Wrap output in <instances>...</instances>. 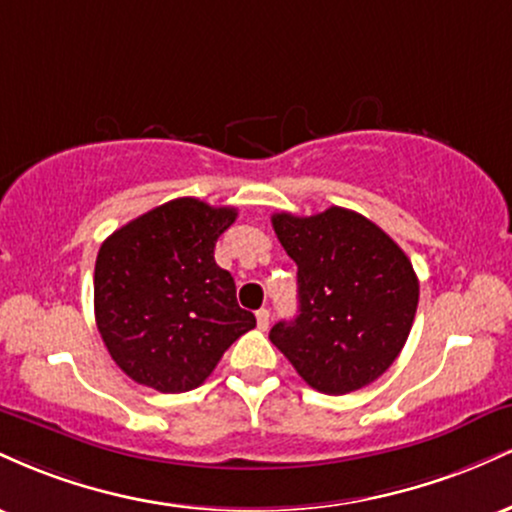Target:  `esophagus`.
Listing matches in <instances>:
<instances>
[{"label": "esophagus", "instance_id": "1", "mask_svg": "<svg viewBox=\"0 0 512 512\" xmlns=\"http://www.w3.org/2000/svg\"><path fill=\"white\" fill-rule=\"evenodd\" d=\"M255 317H257V327H260V330L264 332L269 327V310L267 308H260L255 313Z\"/></svg>", "mask_w": 512, "mask_h": 512}]
</instances>
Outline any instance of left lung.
Wrapping results in <instances>:
<instances>
[{"label":"left lung","instance_id":"1","mask_svg":"<svg viewBox=\"0 0 512 512\" xmlns=\"http://www.w3.org/2000/svg\"><path fill=\"white\" fill-rule=\"evenodd\" d=\"M272 226L298 264V315L269 339L313 390L346 395L378 380L407 342L419 279L404 250L356 211H281Z\"/></svg>","mask_w":512,"mask_h":512}]
</instances>
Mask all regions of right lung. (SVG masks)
Instances as JSON below:
<instances>
[{
    "label": "right lung",
    "mask_w": 512,
    "mask_h": 512,
    "mask_svg": "<svg viewBox=\"0 0 512 512\" xmlns=\"http://www.w3.org/2000/svg\"><path fill=\"white\" fill-rule=\"evenodd\" d=\"M238 209L180 197L105 238L93 305L105 349L134 383L158 392L195 390L223 351L255 327L236 301V281L214 260Z\"/></svg>",
    "instance_id": "obj_1"
}]
</instances>
